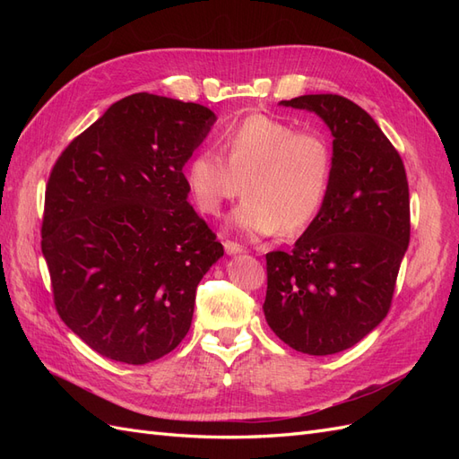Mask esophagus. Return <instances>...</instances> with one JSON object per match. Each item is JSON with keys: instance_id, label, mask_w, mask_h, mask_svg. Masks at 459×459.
<instances>
[{"instance_id": "esophagus-1", "label": "esophagus", "mask_w": 459, "mask_h": 459, "mask_svg": "<svg viewBox=\"0 0 459 459\" xmlns=\"http://www.w3.org/2000/svg\"><path fill=\"white\" fill-rule=\"evenodd\" d=\"M224 248H226L228 255H238V253L245 251V248L239 243H233V241H224Z\"/></svg>"}]
</instances>
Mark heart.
I'll use <instances>...</instances> for the list:
<instances>
[{
    "label": "heart",
    "instance_id": "obj_1",
    "mask_svg": "<svg viewBox=\"0 0 459 459\" xmlns=\"http://www.w3.org/2000/svg\"><path fill=\"white\" fill-rule=\"evenodd\" d=\"M221 152L199 151L186 166L189 197L206 216H220L245 191L233 221L241 231L297 235L322 212L333 179V149L324 134L248 115L221 135Z\"/></svg>",
    "mask_w": 459,
    "mask_h": 459
}]
</instances>
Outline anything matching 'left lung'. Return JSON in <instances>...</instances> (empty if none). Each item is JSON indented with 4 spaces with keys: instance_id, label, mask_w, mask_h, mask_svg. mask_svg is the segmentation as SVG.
<instances>
[{
    "instance_id": "8db88e82",
    "label": "left lung",
    "mask_w": 459,
    "mask_h": 459,
    "mask_svg": "<svg viewBox=\"0 0 459 459\" xmlns=\"http://www.w3.org/2000/svg\"><path fill=\"white\" fill-rule=\"evenodd\" d=\"M281 105L324 118L333 134V179L322 212L293 251L266 255L262 308L290 349L337 354L391 310L410 243L406 169L377 122L346 97L300 95Z\"/></svg>"
}]
</instances>
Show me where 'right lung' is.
Segmentation results:
<instances>
[{"instance_id": "right-lung-1", "label": "right lung", "mask_w": 459, "mask_h": 459, "mask_svg": "<svg viewBox=\"0 0 459 459\" xmlns=\"http://www.w3.org/2000/svg\"><path fill=\"white\" fill-rule=\"evenodd\" d=\"M214 120L199 103L134 93L53 164L41 253L57 314L97 354L142 366L187 335L197 285L224 255L184 176Z\"/></svg>"}]
</instances>
